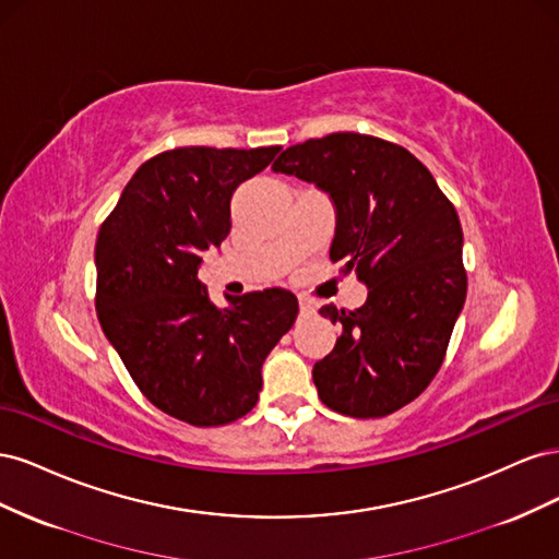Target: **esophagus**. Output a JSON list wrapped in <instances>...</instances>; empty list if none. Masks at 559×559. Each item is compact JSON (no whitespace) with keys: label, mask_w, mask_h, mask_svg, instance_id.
Instances as JSON below:
<instances>
[{"label":"esophagus","mask_w":559,"mask_h":559,"mask_svg":"<svg viewBox=\"0 0 559 559\" xmlns=\"http://www.w3.org/2000/svg\"><path fill=\"white\" fill-rule=\"evenodd\" d=\"M298 310L302 317H310L314 312V300L310 298H298Z\"/></svg>","instance_id":"obj_1"}]
</instances>
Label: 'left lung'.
<instances>
[{
    "label": "left lung",
    "instance_id": "obj_1",
    "mask_svg": "<svg viewBox=\"0 0 559 559\" xmlns=\"http://www.w3.org/2000/svg\"><path fill=\"white\" fill-rule=\"evenodd\" d=\"M273 170L331 198V261L368 289L359 310H319L343 329L312 368L319 399L349 417L403 408L441 368L466 300L464 235L452 202L411 151L359 132L289 146Z\"/></svg>",
    "mask_w": 559,
    "mask_h": 559
}]
</instances>
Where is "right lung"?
I'll return each mask as SVG.
<instances>
[{
    "mask_svg": "<svg viewBox=\"0 0 559 559\" xmlns=\"http://www.w3.org/2000/svg\"><path fill=\"white\" fill-rule=\"evenodd\" d=\"M282 146H181L132 175L95 245L99 324L140 392L186 425L218 427L259 401L261 368L294 326L286 289L226 296L198 280L202 253L230 230L235 189Z\"/></svg>",
    "mask_w": 559,
    "mask_h": 559,
    "instance_id": "add662e5",
    "label": "right lung"
}]
</instances>
